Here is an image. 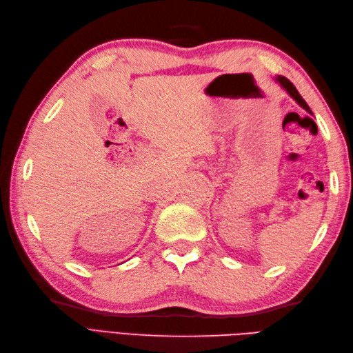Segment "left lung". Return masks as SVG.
Wrapping results in <instances>:
<instances>
[{
    "label": "left lung",
    "mask_w": 353,
    "mask_h": 353,
    "mask_svg": "<svg viewBox=\"0 0 353 353\" xmlns=\"http://www.w3.org/2000/svg\"><path fill=\"white\" fill-rule=\"evenodd\" d=\"M277 81H279V83H281V86L285 89V91H287L291 97H292V99H294L299 104H301V106L305 109V110H308L310 112V114H312V112H311V109H310V106H308V104H306V101L302 99V95L301 94H299L297 92V89H296V86L294 85H292L291 83V81L287 79V77H282V76H277V79H276Z\"/></svg>",
    "instance_id": "1"
}]
</instances>
